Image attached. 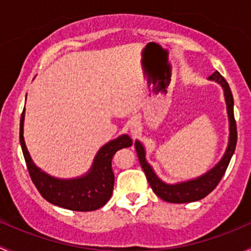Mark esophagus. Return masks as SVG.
<instances>
[{
    "mask_svg": "<svg viewBox=\"0 0 251 251\" xmlns=\"http://www.w3.org/2000/svg\"><path fill=\"white\" fill-rule=\"evenodd\" d=\"M140 131V122L138 120H133L130 122V133L133 136L138 135V133Z\"/></svg>",
    "mask_w": 251,
    "mask_h": 251,
    "instance_id": "obj_1",
    "label": "esophagus"
}]
</instances>
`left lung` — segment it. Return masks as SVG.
Listing matches in <instances>:
<instances>
[{
  "mask_svg": "<svg viewBox=\"0 0 251 251\" xmlns=\"http://www.w3.org/2000/svg\"><path fill=\"white\" fill-rule=\"evenodd\" d=\"M210 81L218 82L219 84L224 89L225 100H226L227 106V115H228L229 121V136H228V145L225 154L222 156L218 164L215 167L211 168L210 170L205 173V174L201 175V176L196 177V179L188 180V181L177 182V183H165L162 181L158 176L156 175L154 170L152 167L147 163L146 157H145V147L139 140L135 141V149L136 153H138L139 162H140L141 167H143L145 175L147 177L150 186L153 190V192L158 196L159 198L169 203H190L200 201L202 198L206 197L214 188L218 186L220 180L224 176L225 172H226L227 167H228L229 161H231L232 156L234 153L237 144V126L236 120H234L233 113V95H232L231 88L226 79L221 76L220 72L215 71L210 77Z\"/></svg>",
  "mask_w": 251,
  "mask_h": 251,
  "instance_id": "left-lung-1",
  "label": "left lung"
}]
</instances>
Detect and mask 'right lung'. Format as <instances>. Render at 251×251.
Returning <instances> with one entry per match:
<instances>
[{
  "label": "right lung",
  "mask_w": 251,
  "mask_h": 251,
  "mask_svg": "<svg viewBox=\"0 0 251 251\" xmlns=\"http://www.w3.org/2000/svg\"><path fill=\"white\" fill-rule=\"evenodd\" d=\"M25 107L20 118V145L27 170L38 192L49 203L75 211H92L101 208L112 196L115 175L112 158L116 152L133 145L126 134L108 141L98 151L87 174L75 179H58L36 167L24 141Z\"/></svg>",
  "instance_id": "add662e5"
}]
</instances>
